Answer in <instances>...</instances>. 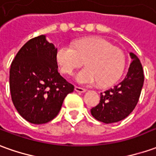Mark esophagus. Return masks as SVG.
<instances>
[{"label": "esophagus", "instance_id": "1", "mask_svg": "<svg viewBox=\"0 0 156 156\" xmlns=\"http://www.w3.org/2000/svg\"><path fill=\"white\" fill-rule=\"evenodd\" d=\"M75 90L77 92H79V93H83V92H85V89L79 86H75Z\"/></svg>", "mask_w": 156, "mask_h": 156}]
</instances>
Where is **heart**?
Instances as JSON below:
<instances>
[{"mask_svg":"<svg viewBox=\"0 0 156 156\" xmlns=\"http://www.w3.org/2000/svg\"><path fill=\"white\" fill-rule=\"evenodd\" d=\"M56 60L60 72L66 75H71L85 60L87 67L76 74V79L87 85L96 82L101 86L114 83L121 77L126 65L124 52L100 37L79 39L73 45L60 44L56 50Z\"/></svg>","mask_w":156,"mask_h":156,"instance_id":"1","label":"heart"}]
</instances>
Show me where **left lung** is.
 <instances>
[{
    "mask_svg": "<svg viewBox=\"0 0 156 156\" xmlns=\"http://www.w3.org/2000/svg\"><path fill=\"white\" fill-rule=\"evenodd\" d=\"M126 78L113 89L101 93L100 102L90 110L98 121L110 124L126 118L135 108L140 97L144 76L140 60L134 54Z\"/></svg>",
    "mask_w": 156,
    "mask_h": 156,
    "instance_id": "left-lung-1",
    "label": "left lung"
}]
</instances>
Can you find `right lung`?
I'll list each match as a JSON object with an SVG mask.
<instances>
[{"instance_id":"add662e5","label":"right lung","mask_w":156,"mask_h":156,"mask_svg":"<svg viewBox=\"0 0 156 156\" xmlns=\"http://www.w3.org/2000/svg\"><path fill=\"white\" fill-rule=\"evenodd\" d=\"M57 48L44 35L30 39L17 53L10 68L12 103L32 124L51 121L59 114L65 97L74 90L58 72Z\"/></svg>"}]
</instances>
